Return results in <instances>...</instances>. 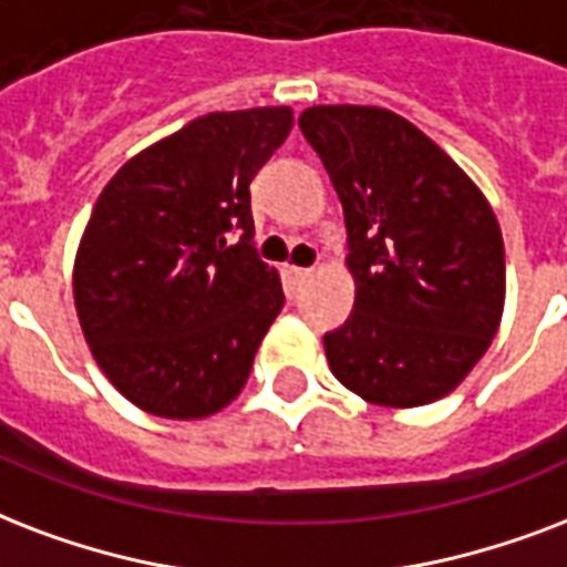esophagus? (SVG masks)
<instances>
[{
    "mask_svg": "<svg viewBox=\"0 0 567 567\" xmlns=\"http://www.w3.org/2000/svg\"><path fill=\"white\" fill-rule=\"evenodd\" d=\"M310 278H313V269H298V266H289V284H292V289H305Z\"/></svg>",
    "mask_w": 567,
    "mask_h": 567,
    "instance_id": "34e87169",
    "label": "esophagus"
}]
</instances>
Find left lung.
<instances>
[{
	"instance_id": "8db88e82",
	"label": "left lung",
	"mask_w": 567,
	"mask_h": 567,
	"mask_svg": "<svg viewBox=\"0 0 567 567\" xmlns=\"http://www.w3.org/2000/svg\"><path fill=\"white\" fill-rule=\"evenodd\" d=\"M349 230L354 310L324 333L337 381L372 405L446 396L488 352L506 301V254L488 197L411 121L379 105L298 117Z\"/></svg>"
}]
</instances>
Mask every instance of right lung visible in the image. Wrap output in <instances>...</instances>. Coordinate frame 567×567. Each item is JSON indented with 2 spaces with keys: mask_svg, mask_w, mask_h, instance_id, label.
<instances>
[{
  "mask_svg": "<svg viewBox=\"0 0 567 567\" xmlns=\"http://www.w3.org/2000/svg\"><path fill=\"white\" fill-rule=\"evenodd\" d=\"M289 105L209 112L105 183L73 262V301L105 379L133 405L200 420L239 396L284 307L254 251L251 179Z\"/></svg>",
  "mask_w": 567,
  "mask_h": 567,
  "instance_id": "add662e5",
  "label": "right lung"
}]
</instances>
